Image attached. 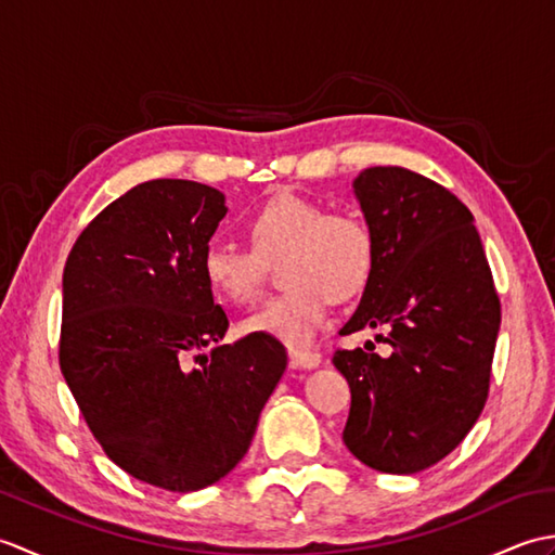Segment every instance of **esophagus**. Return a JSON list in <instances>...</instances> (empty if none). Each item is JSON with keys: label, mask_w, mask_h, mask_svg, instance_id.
<instances>
[{"label": "esophagus", "mask_w": 555, "mask_h": 555, "mask_svg": "<svg viewBox=\"0 0 555 555\" xmlns=\"http://www.w3.org/2000/svg\"><path fill=\"white\" fill-rule=\"evenodd\" d=\"M291 362L302 370H314L317 364L322 362V356L317 350H302V348H291L288 350Z\"/></svg>", "instance_id": "obj_1"}]
</instances>
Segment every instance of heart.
I'll return each mask as SVG.
<instances>
[{
    "instance_id": "heart-1",
    "label": "heart",
    "mask_w": 555,
    "mask_h": 555,
    "mask_svg": "<svg viewBox=\"0 0 555 555\" xmlns=\"http://www.w3.org/2000/svg\"><path fill=\"white\" fill-rule=\"evenodd\" d=\"M250 247L211 243L203 253V276L217 298L250 305L259 296V269L279 255L284 291L243 322L245 334H264L286 346H308L326 322L332 298L348 300L367 286L376 243L356 211H326L293 191L264 199L245 221Z\"/></svg>"
}]
</instances>
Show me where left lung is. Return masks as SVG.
Wrapping results in <instances>:
<instances>
[{
  "label": "left lung",
  "instance_id": "obj_1",
  "mask_svg": "<svg viewBox=\"0 0 555 555\" xmlns=\"http://www.w3.org/2000/svg\"><path fill=\"white\" fill-rule=\"evenodd\" d=\"M352 188L376 259L340 334L388 326L391 352H334L350 386L344 441L372 469L415 475L451 453L485 410L501 300L473 211L448 188L403 167L364 169Z\"/></svg>",
  "mask_w": 555,
  "mask_h": 555
}]
</instances>
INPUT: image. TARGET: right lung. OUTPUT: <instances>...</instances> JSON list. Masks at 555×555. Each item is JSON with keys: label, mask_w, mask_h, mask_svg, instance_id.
Instances as JSON below:
<instances>
[{"label": "right lung", "mask_w": 555, "mask_h": 555, "mask_svg": "<svg viewBox=\"0 0 555 555\" xmlns=\"http://www.w3.org/2000/svg\"><path fill=\"white\" fill-rule=\"evenodd\" d=\"M223 215L217 188L145 181L80 231L64 267L59 367L82 417L124 473L179 493L241 463L286 370L264 334L186 364L229 328L203 276Z\"/></svg>", "instance_id": "obj_1"}]
</instances>
